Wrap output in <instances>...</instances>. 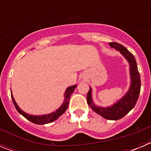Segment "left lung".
<instances>
[{"instance_id":"obj_1","label":"left lung","mask_w":151,"mask_h":151,"mask_svg":"<svg viewBox=\"0 0 151 151\" xmlns=\"http://www.w3.org/2000/svg\"><path fill=\"white\" fill-rule=\"evenodd\" d=\"M109 45L111 47H113L115 50L120 51V52L127 59L130 64L132 84H131L129 92L116 104L109 107L103 108L96 106L93 104V101L91 98V88H90L87 94V101H88V104L91 106V108L94 112L101 115L103 118L106 119L115 121V120H119L122 118L134 107L139 98V93H140L141 81L134 56L121 44H118L117 42H110Z\"/></svg>"}]
</instances>
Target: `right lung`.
I'll use <instances>...</instances> for the list:
<instances>
[{
  "label": "right lung",
  "mask_w": 151,
  "mask_h": 151,
  "mask_svg": "<svg viewBox=\"0 0 151 151\" xmlns=\"http://www.w3.org/2000/svg\"><path fill=\"white\" fill-rule=\"evenodd\" d=\"M77 85H74V86H71L69 88H68L66 89V92H65V99H64V102L63 103L62 106L59 108L58 109L56 110V112H52L51 114H49V115H39V116H36V115H28V114L25 113L23 111L19 109V106H17V103L15 102L14 99L13 98V96L12 94H11L12 96V101H13V104L15 106V108L17 109V110L18 111L19 113H20L21 115H23L26 119H28V121H30V122L36 123V124H39V125H43V124H46V123H52L54 121H55L56 119L59 118L62 114L66 112V110L67 109L68 106V104H69V99L70 97H71V95L74 92V89L76 88Z\"/></svg>",
  "instance_id": "1"
}]
</instances>
